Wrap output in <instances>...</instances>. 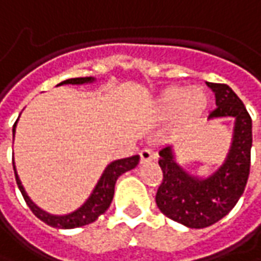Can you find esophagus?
I'll use <instances>...</instances> for the list:
<instances>
[{"mask_svg": "<svg viewBox=\"0 0 261 261\" xmlns=\"http://www.w3.org/2000/svg\"><path fill=\"white\" fill-rule=\"evenodd\" d=\"M140 159H141V163H148V161H153L157 159V154L153 153L151 150L148 148H144L140 151Z\"/></svg>", "mask_w": 261, "mask_h": 261, "instance_id": "34e87169", "label": "esophagus"}]
</instances>
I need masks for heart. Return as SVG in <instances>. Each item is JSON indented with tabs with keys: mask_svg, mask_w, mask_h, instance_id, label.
Instances as JSON below:
<instances>
[{
	"mask_svg": "<svg viewBox=\"0 0 261 261\" xmlns=\"http://www.w3.org/2000/svg\"><path fill=\"white\" fill-rule=\"evenodd\" d=\"M208 104V95L201 87L173 86L166 88L155 101V113L163 120L171 117L177 118L178 124H187L197 121L204 114Z\"/></svg>",
	"mask_w": 261,
	"mask_h": 261,
	"instance_id": "b5f03b06",
	"label": "heart"
}]
</instances>
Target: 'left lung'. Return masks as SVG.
<instances>
[{"mask_svg":"<svg viewBox=\"0 0 261 261\" xmlns=\"http://www.w3.org/2000/svg\"><path fill=\"white\" fill-rule=\"evenodd\" d=\"M216 95L217 107L210 118L234 117L233 143L226 161L207 178L186 173L174 160L171 145L160 150L163 181L155 194V203L168 219L190 228L208 227L226 214L244 193L250 174L251 117L243 101L227 84L207 83Z\"/></svg>","mask_w":261,"mask_h":261,"instance_id":"left-lung-1","label":"left lung"}]
</instances>
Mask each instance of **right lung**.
Wrapping results in <instances>:
<instances>
[{"label":"right lung","mask_w":261,"mask_h":261,"mask_svg":"<svg viewBox=\"0 0 261 261\" xmlns=\"http://www.w3.org/2000/svg\"><path fill=\"white\" fill-rule=\"evenodd\" d=\"M93 77H80V79L65 80L63 83H60L58 86H63V84H86V83H93ZM17 121L14 124V127H12V133H15ZM138 161H140V155H133V157H128V159H121V160H116L113 161V163H110L107 168L104 170V173H102L101 178L97 182L95 189H94L91 196L88 197L86 203L81 205L79 210L70 213V214H65V216H53V214L42 212L40 207H37V205L34 204L33 201L30 200V197L27 196L25 190H24L22 184L19 181L14 163H12V166H14L15 181H17L19 191H21L22 197L25 200L27 205L30 207V210L38 219L44 221L45 224L51 226V227L75 228L93 223V221H95L100 217L102 213H106V210L111 204V200L114 197V186H116L117 178L123 173H125V171L133 170L138 164Z\"/></svg>","instance_id":"obj_1"}]
</instances>
